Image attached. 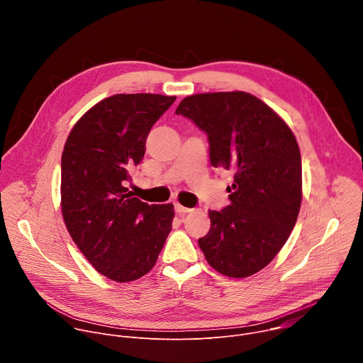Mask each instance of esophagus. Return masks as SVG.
Instances as JSON below:
<instances>
[{"mask_svg": "<svg viewBox=\"0 0 363 363\" xmlns=\"http://www.w3.org/2000/svg\"><path fill=\"white\" fill-rule=\"evenodd\" d=\"M175 211H177L178 214H186V213H191L192 210H191V208H188V206L181 205L179 202H175Z\"/></svg>", "mask_w": 363, "mask_h": 363, "instance_id": "esophagus-1", "label": "esophagus"}]
</instances>
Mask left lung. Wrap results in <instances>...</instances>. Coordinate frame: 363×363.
Returning <instances> with one entry per match:
<instances>
[{
	"label": "left lung",
	"mask_w": 363,
	"mask_h": 363,
	"mask_svg": "<svg viewBox=\"0 0 363 363\" xmlns=\"http://www.w3.org/2000/svg\"><path fill=\"white\" fill-rule=\"evenodd\" d=\"M208 136L214 168L234 172L230 205L210 211L198 240L218 273L242 279L264 269L286 244L301 203V158L286 122L245 91L185 97L175 111Z\"/></svg>",
	"instance_id": "left-lung-1"
}]
</instances>
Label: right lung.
<instances>
[{
	"mask_svg": "<svg viewBox=\"0 0 363 363\" xmlns=\"http://www.w3.org/2000/svg\"><path fill=\"white\" fill-rule=\"evenodd\" d=\"M152 93L103 99L73 126L62 155L66 227L103 276L133 281L155 266L172 228L174 205H149L126 186L146 138L175 101Z\"/></svg>",
	"mask_w": 363,
	"mask_h": 363,
	"instance_id": "obj_1",
	"label": "right lung"
}]
</instances>
